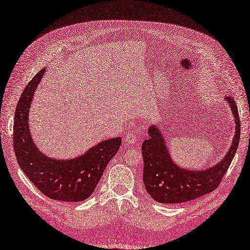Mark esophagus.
Wrapping results in <instances>:
<instances>
[{
	"instance_id": "esophagus-1",
	"label": "esophagus",
	"mask_w": 250,
	"mask_h": 250,
	"mask_svg": "<svg viewBox=\"0 0 250 250\" xmlns=\"http://www.w3.org/2000/svg\"><path fill=\"white\" fill-rule=\"evenodd\" d=\"M137 141V137H136V134L135 133H128L125 135V143L127 145H133L135 144Z\"/></svg>"
}]
</instances>
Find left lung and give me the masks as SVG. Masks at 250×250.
<instances>
[{
  "label": "left lung",
  "instance_id": "obj_1",
  "mask_svg": "<svg viewBox=\"0 0 250 250\" xmlns=\"http://www.w3.org/2000/svg\"><path fill=\"white\" fill-rule=\"evenodd\" d=\"M235 122V134L228 153L210 167L202 169L184 168L170 156L167 139L160 125H151L149 137L142 145L144 159L143 182L154 201L162 204L184 203L197 199L216 189L233 160L240 141V120L236 101L225 98Z\"/></svg>",
  "mask_w": 250,
  "mask_h": 250
}]
</instances>
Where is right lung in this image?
<instances>
[{"instance_id": "right-lung-1", "label": "right lung", "mask_w": 250, "mask_h": 250, "mask_svg": "<svg viewBox=\"0 0 250 250\" xmlns=\"http://www.w3.org/2000/svg\"><path fill=\"white\" fill-rule=\"evenodd\" d=\"M43 68L25 87L14 114L13 148L17 162L32 183L51 200L82 202L95 190L107 163L119 151L121 137L102 141L80 156L57 159L42 153L34 142L29 111Z\"/></svg>"}]
</instances>
